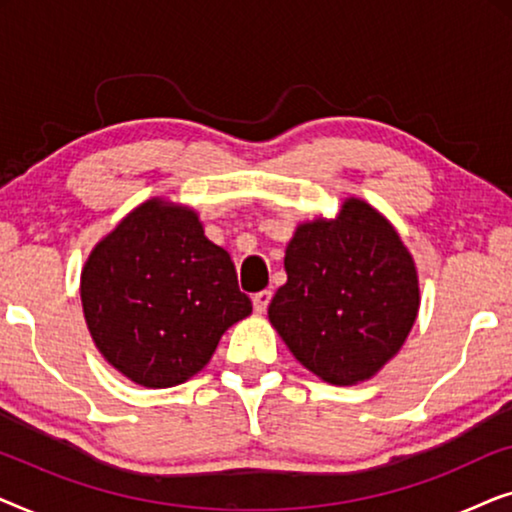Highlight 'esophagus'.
<instances>
[{
	"label": "esophagus",
	"instance_id": "1",
	"mask_svg": "<svg viewBox=\"0 0 512 512\" xmlns=\"http://www.w3.org/2000/svg\"><path fill=\"white\" fill-rule=\"evenodd\" d=\"M270 300H272V291H258V293H254V310L258 314H263L265 310H268Z\"/></svg>",
	"mask_w": 512,
	"mask_h": 512
}]
</instances>
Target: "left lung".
I'll return each instance as SVG.
<instances>
[{
  "mask_svg": "<svg viewBox=\"0 0 512 512\" xmlns=\"http://www.w3.org/2000/svg\"><path fill=\"white\" fill-rule=\"evenodd\" d=\"M270 324L307 370L331 384L375 375L408 338L419 310L415 263L401 237L363 200L338 219L298 226Z\"/></svg>",
  "mask_w": 512,
  "mask_h": 512,
  "instance_id": "obj_1",
  "label": "left lung"
}]
</instances>
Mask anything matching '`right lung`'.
<instances>
[{"mask_svg": "<svg viewBox=\"0 0 512 512\" xmlns=\"http://www.w3.org/2000/svg\"><path fill=\"white\" fill-rule=\"evenodd\" d=\"M81 303L104 359L151 389L193 377L251 314L228 251L207 240L195 212L163 200L139 205L93 249Z\"/></svg>", "mask_w": 512, "mask_h": 512, "instance_id": "add662e5", "label": "right lung"}]
</instances>
